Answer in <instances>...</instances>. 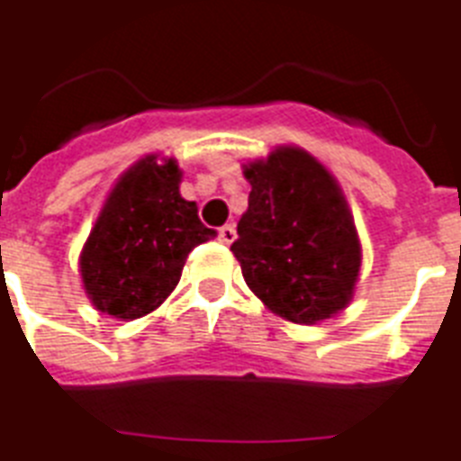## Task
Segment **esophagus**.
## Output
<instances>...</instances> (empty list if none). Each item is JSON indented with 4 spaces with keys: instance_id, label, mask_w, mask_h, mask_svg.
Wrapping results in <instances>:
<instances>
[{
    "instance_id": "obj_1",
    "label": "esophagus",
    "mask_w": 461,
    "mask_h": 461,
    "mask_svg": "<svg viewBox=\"0 0 461 461\" xmlns=\"http://www.w3.org/2000/svg\"><path fill=\"white\" fill-rule=\"evenodd\" d=\"M219 240L223 242V245H230V242L235 240V226H233V223H226V226L219 228Z\"/></svg>"
}]
</instances>
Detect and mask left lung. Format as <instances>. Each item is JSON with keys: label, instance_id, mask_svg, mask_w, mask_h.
<instances>
[{"label": "left lung", "instance_id": "left-lung-1", "mask_svg": "<svg viewBox=\"0 0 461 461\" xmlns=\"http://www.w3.org/2000/svg\"><path fill=\"white\" fill-rule=\"evenodd\" d=\"M248 212L230 245L249 291L294 324L339 315L358 284L360 238L337 177L301 146L248 160Z\"/></svg>", "mask_w": 461, "mask_h": 461}]
</instances>
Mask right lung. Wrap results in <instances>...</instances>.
<instances>
[{"label": "right lung", "instance_id": "add662e5", "mask_svg": "<svg viewBox=\"0 0 461 461\" xmlns=\"http://www.w3.org/2000/svg\"><path fill=\"white\" fill-rule=\"evenodd\" d=\"M177 160L149 153L124 170L105 197L78 255L81 284L95 310L139 320L173 294L192 249L216 230L197 202L180 194Z\"/></svg>", "mask_w": 461, "mask_h": 461}]
</instances>
